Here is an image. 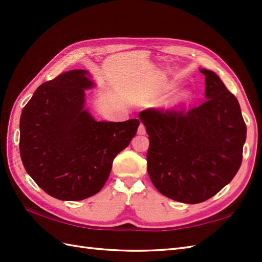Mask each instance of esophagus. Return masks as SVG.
<instances>
[{
  "mask_svg": "<svg viewBox=\"0 0 262 262\" xmlns=\"http://www.w3.org/2000/svg\"><path fill=\"white\" fill-rule=\"evenodd\" d=\"M137 133L140 135H144L146 133V129H145V126H144L143 124H141L140 126H138V129H137Z\"/></svg>",
  "mask_w": 262,
  "mask_h": 262,
  "instance_id": "1",
  "label": "esophagus"
}]
</instances>
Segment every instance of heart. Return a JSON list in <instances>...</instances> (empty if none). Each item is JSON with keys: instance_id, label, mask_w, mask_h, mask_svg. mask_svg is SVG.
Wrapping results in <instances>:
<instances>
[{"instance_id": "obj_1", "label": "heart", "mask_w": 262, "mask_h": 262, "mask_svg": "<svg viewBox=\"0 0 262 262\" xmlns=\"http://www.w3.org/2000/svg\"><path fill=\"white\" fill-rule=\"evenodd\" d=\"M186 98H187V94H186V93H181V94H179V96H178V97L176 98L174 103H179V102L183 101V100H185Z\"/></svg>"}]
</instances>
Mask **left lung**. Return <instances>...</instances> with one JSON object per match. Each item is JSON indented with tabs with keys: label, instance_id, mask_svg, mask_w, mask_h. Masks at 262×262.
Here are the masks:
<instances>
[{
	"label": "left lung",
	"instance_id": "left-lung-1",
	"mask_svg": "<svg viewBox=\"0 0 262 262\" xmlns=\"http://www.w3.org/2000/svg\"><path fill=\"white\" fill-rule=\"evenodd\" d=\"M199 71L205 75V102L188 111L140 114L149 140V179L165 197L186 204L203 203L232 181L247 138L237 99L213 71Z\"/></svg>",
	"mask_w": 262,
	"mask_h": 262
}]
</instances>
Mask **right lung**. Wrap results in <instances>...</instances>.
Here are the masks:
<instances>
[{
  "label": "right lung",
  "mask_w": 262,
  "mask_h": 262,
  "mask_svg": "<svg viewBox=\"0 0 262 262\" xmlns=\"http://www.w3.org/2000/svg\"><path fill=\"white\" fill-rule=\"evenodd\" d=\"M94 86L85 70H72L39 86L22 109L20 157L43 191L83 200L101 190L114 159L136 135L138 119L97 121L84 108Z\"/></svg>",
  "instance_id": "right-lung-1"
}]
</instances>
